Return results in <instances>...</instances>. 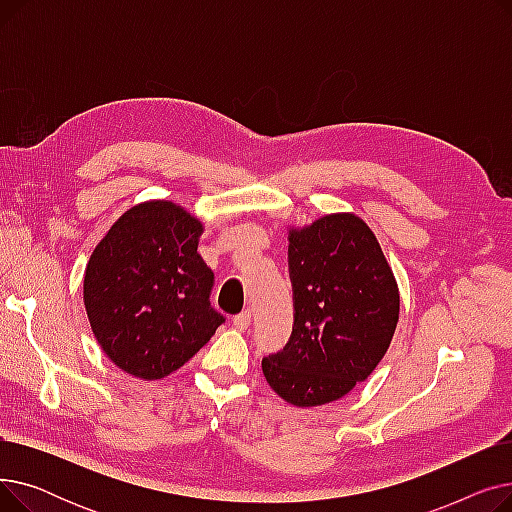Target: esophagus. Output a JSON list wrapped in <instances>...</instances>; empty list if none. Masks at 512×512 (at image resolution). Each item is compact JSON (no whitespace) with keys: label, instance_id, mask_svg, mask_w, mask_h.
<instances>
[{"label":"esophagus","instance_id":"34e87169","mask_svg":"<svg viewBox=\"0 0 512 512\" xmlns=\"http://www.w3.org/2000/svg\"><path fill=\"white\" fill-rule=\"evenodd\" d=\"M232 324H234V328H238V330H247V328L251 326V311L245 309V311H240L238 315H234Z\"/></svg>","mask_w":512,"mask_h":512}]
</instances>
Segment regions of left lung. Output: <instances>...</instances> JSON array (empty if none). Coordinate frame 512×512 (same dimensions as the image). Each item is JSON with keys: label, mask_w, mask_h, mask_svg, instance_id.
<instances>
[{"label": "left lung", "mask_w": 512, "mask_h": 512, "mask_svg": "<svg viewBox=\"0 0 512 512\" xmlns=\"http://www.w3.org/2000/svg\"><path fill=\"white\" fill-rule=\"evenodd\" d=\"M288 272L292 334L261 367L290 405L319 407L365 382L386 355L398 321V286L378 238L353 213L292 230Z\"/></svg>", "instance_id": "left-lung-1"}]
</instances>
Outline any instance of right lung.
<instances>
[{
    "instance_id": "1",
    "label": "right lung",
    "mask_w": 512,
    "mask_h": 512,
    "mask_svg": "<svg viewBox=\"0 0 512 512\" xmlns=\"http://www.w3.org/2000/svg\"><path fill=\"white\" fill-rule=\"evenodd\" d=\"M203 226L170 201L128 209L95 247L85 307L103 353L141 380L191 359L226 317L211 307L213 272L197 253Z\"/></svg>"
}]
</instances>
